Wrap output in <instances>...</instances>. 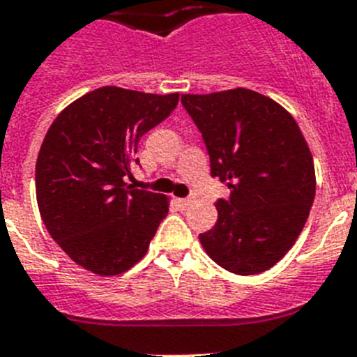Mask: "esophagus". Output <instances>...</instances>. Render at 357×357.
I'll list each match as a JSON object with an SVG mask.
<instances>
[{
    "instance_id": "34e87169",
    "label": "esophagus",
    "mask_w": 357,
    "mask_h": 357,
    "mask_svg": "<svg viewBox=\"0 0 357 357\" xmlns=\"http://www.w3.org/2000/svg\"><path fill=\"white\" fill-rule=\"evenodd\" d=\"M191 202H193V197H188V198H178V204H181L182 207H188V206H191Z\"/></svg>"
}]
</instances>
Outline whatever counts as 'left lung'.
<instances>
[{"label": "left lung", "instance_id": "8db88e82", "mask_svg": "<svg viewBox=\"0 0 357 357\" xmlns=\"http://www.w3.org/2000/svg\"><path fill=\"white\" fill-rule=\"evenodd\" d=\"M230 197L200 234L214 263L238 275L272 268L293 247L313 206L314 164L301 128L272 98L250 89L182 94Z\"/></svg>", "mask_w": 357, "mask_h": 357}]
</instances>
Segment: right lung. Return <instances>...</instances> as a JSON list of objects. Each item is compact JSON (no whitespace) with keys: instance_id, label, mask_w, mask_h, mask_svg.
<instances>
[{"instance_id":"add662e5","label":"right lung","mask_w":357,"mask_h":357,"mask_svg":"<svg viewBox=\"0 0 357 357\" xmlns=\"http://www.w3.org/2000/svg\"><path fill=\"white\" fill-rule=\"evenodd\" d=\"M178 94L114 85L84 94L52 123L36 164L43 222L73 261L96 275L127 272L146 254L168 198L134 189L139 139L168 118Z\"/></svg>"}]
</instances>
